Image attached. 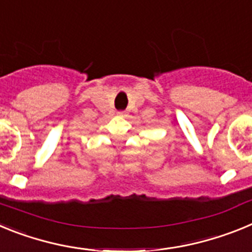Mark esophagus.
<instances>
[{
	"label": "esophagus",
	"instance_id": "34e87169",
	"mask_svg": "<svg viewBox=\"0 0 252 252\" xmlns=\"http://www.w3.org/2000/svg\"><path fill=\"white\" fill-rule=\"evenodd\" d=\"M120 116H125V112H119Z\"/></svg>",
	"mask_w": 252,
	"mask_h": 252
}]
</instances>
